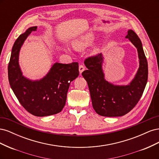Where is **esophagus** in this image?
<instances>
[{
	"instance_id": "34e87169",
	"label": "esophagus",
	"mask_w": 159,
	"mask_h": 159,
	"mask_svg": "<svg viewBox=\"0 0 159 159\" xmlns=\"http://www.w3.org/2000/svg\"><path fill=\"white\" fill-rule=\"evenodd\" d=\"M85 70V67L82 65H80L79 66V71H80V74H81V73Z\"/></svg>"
}]
</instances>
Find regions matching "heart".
Here are the masks:
<instances>
[{"mask_svg": "<svg viewBox=\"0 0 159 159\" xmlns=\"http://www.w3.org/2000/svg\"><path fill=\"white\" fill-rule=\"evenodd\" d=\"M95 36L92 32H87L81 35L72 42V46L76 50H83L93 44ZM99 48L95 47L92 50V54H96L99 52Z\"/></svg>", "mask_w": 159, "mask_h": 159, "instance_id": "obj_1", "label": "heart"}]
</instances>
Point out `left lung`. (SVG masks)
<instances>
[{
  "mask_svg": "<svg viewBox=\"0 0 159 159\" xmlns=\"http://www.w3.org/2000/svg\"><path fill=\"white\" fill-rule=\"evenodd\" d=\"M125 38L137 48L139 63L136 74L127 85H115L105 80L102 53L84 61L88 70L81 74L88 82L93 107L102 116L120 117L129 113L141 98L147 82L148 64L141 41L132 30H128Z\"/></svg>",
  "mask_w": 159,
  "mask_h": 159,
  "instance_id": "8db88e82",
  "label": "left lung"
}]
</instances>
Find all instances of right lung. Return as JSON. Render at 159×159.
<instances>
[{
  "label": "right lung",
  "mask_w": 159,
  "mask_h": 159,
  "mask_svg": "<svg viewBox=\"0 0 159 159\" xmlns=\"http://www.w3.org/2000/svg\"><path fill=\"white\" fill-rule=\"evenodd\" d=\"M36 29L37 26L28 28L14 42L8 75L11 88L24 108L35 116L45 117L58 113L64 108L70 83L79 75V67L78 62H56L40 80L23 75L19 65L20 51L28 36Z\"/></svg>",
  "instance_id": "obj_1"
}]
</instances>
